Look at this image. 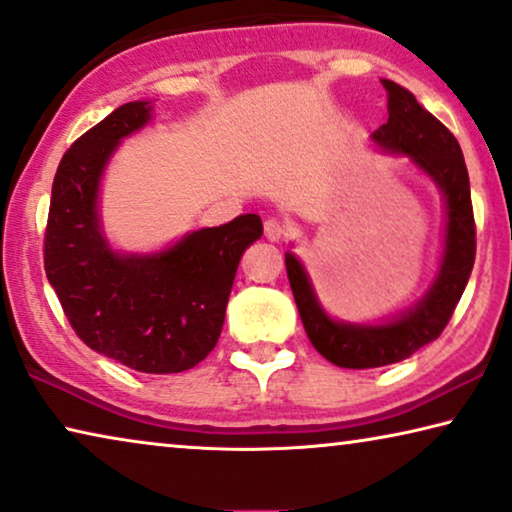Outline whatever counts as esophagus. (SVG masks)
Listing matches in <instances>:
<instances>
[{
  "mask_svg": "<svg viewBox=\"0 0 512 512\" xmlns=\"http://www.w3.org/2000/svg\"><path fill=\"white\" fill-rule=\"evenodd\" d=\"M285 234H287V227L283 225V222L276 220V218L264 220V236H266V239L280 241V239H285Z\"/></svg>",
  "mask_w": 512,
  "mask_h": 512,
  "instance_id": "1",
  "label": "esophagus"
}]
</instances>
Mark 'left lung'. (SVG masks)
<instances>
[{"mask_svg": "<svg viewBox=\"0 0 512 512\" xmlns=\"http://www.w3.org/2000/svg\"><path fill=\"white\" fill-rule=\"evenodd\" d=\"M383 88L390 118L371 139L383 150L408 155L417 169L441 187L448 218L445 250L429 292L410 311L385 325L331 320L315 297L304 264L292 253L285 255L287 278L306 334L313 348L341 369H376L401 362L436 341L462 299L475 262V220L462 148L441 120L417 104L413 92L394 81H383Z\"/></svg>", "mask_w": 512, "mask_h": 512, "instance_id": "8db88e82", "label": "left lung"}]
</instances>
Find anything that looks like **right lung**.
Instances as JSON below:
<instances>
[{"mask_svg": "<svg viewBox=\"0 0 512 512\" xmlns=\"http://www.w3.org/2000/svg\"><path fill=\"white\" fill-rule=\"evenodd\" d=\"M129 102L71 143L57 167L43 266L78 338L141 373H181L218 343L241 255L262 236L259 215L183 236L153 255H120L102 234L99 183L113 150L150 120Z\"/></svg>", "mask_w": 512, "mask_h": 512, "instance_id": "obj_1", "label": "right lung"}]
</instances>
